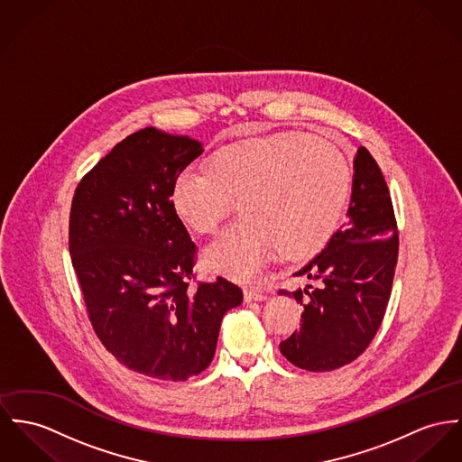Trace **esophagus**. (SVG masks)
Segmentation results:
<instances>
[{
  "label": "esophagus",
  "mask_w": 462,
  "mask_h": 462,
  "mask_svg": "<svg viewBox=\"0 0 462 462\" xmlns=\"http://www.w3.org/2000/svg\"><path fill=\"white\" fill-rule=\"evenodd\" d=\"M265 299H267V295H265L263 291L256 290V288H246V290H245V300H246V302H251V300L260 302V300H265Z\"/></svg>",
  "instance_id": "obj_1"
}]
</instances>
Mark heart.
<instances>
[{
    "label": "heart",
    "mask_w": 462,
    "mask_h": 462,
    "mask_svg": "<svg viewBox=\"0 0 462 462\" xmlns=\"http://www.w3.org/2000/svg\"><path fill=\"white\" fill-rule=\"evenodd\" d=\"M352 174L327 141L297 134L249 137L214 151L206 171L184 169L172 184V208L197 234H213L236 202L243 216L204 249V265L251 280L280 251L302 260L334 236Z\"/></svg>",
    "instance_id": "heart-1"
}]
</instances>
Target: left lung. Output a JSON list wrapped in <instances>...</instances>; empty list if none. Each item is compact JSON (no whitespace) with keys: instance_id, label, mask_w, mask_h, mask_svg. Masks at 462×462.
Here are the masks:
<instances>
[{"instance_id":"8db88e82","label":"left lung","mask_w":462,"mask_h":462,"mask_svg":"<svg viewBox=\"0 0 462 462\" xmlns=\"http://www.w3.org/2000/svg\"><path fill=\"white\" fill-rule=\"evenodd\" d=\"M348 221L293 276L317 288L286 291L304 306L300 328L280 345L293 365L323 373L356 360L369 343L391 299L397 263V225L387 182L365 147L354 158Z\"/></svg>"}]
</instances>
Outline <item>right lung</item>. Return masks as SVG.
I'll return each instance as SVG.
<instances>
[{
    "label": "right lung",
    "instance_id": "obj_1",
    "mask_svg": "<svg viewBox=\"0 0 462 462\" xmlns=\"http://www.w3.org/2000/svg\"><path fill=\"white\" fill-rule=\"evenodd\" d=\"M204 152L186 135L143 128L79 182L70 254L89 319L106 350L149 378L184 382L213 360L237 284L188 288L195 245L172 208V184Z\"/></svg>",
    "mask_w": 462,
    "mask_h": 462
}]
</instances>
